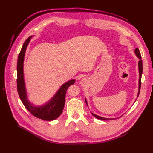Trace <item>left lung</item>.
<instances>
[{"label":"left lung","instance_id":"left-lung-1","mask_svg":"<svg viewBox=\"0 0 153 153\" xmlns=\"http://www.w3.org/2000/svg\"><path fill=\"white\" fill-rule=\"evenodd\" d=\"M135 54L136 55V56H137L139 59V61L138 62V66H139V91H138V94H137V97L139 95V92H140V89H141V76H142V72H143V62H142V60H141V54H140V52H139V50L137 48H136L135 49ZM85 100V102H86V105L88 106V105H87V100L86 99ZM91 114L95 116L96 118L97 119H99V120H114V118H104V117H101V116H99L98 115L92 113L91 112ZM121 117V116H120Z\"/></svg>","mask_w":153,"mask_h":153}]
</instances>
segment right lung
I'll use <instances>...</instances> for the list:
<instances>
[{
  "label": "right lung",
  "instance_id": "obj_1",
  "mask_svg": "<svg viewBox=\"0 0 153 153\" xmlns=\"http://www.w3.org/2000/svg\"><path fill=\"white\" fill-rule=\"evenodd\" d=\"M33 36H30L24 42L19 54L17 63V89L18 95L22 103L31 114L41 120L52 121L56 119L62 112L65 104V97L68 87L76 82L75 79L68 81L64 83L49 101L43 105L35 106L27 99L24 74V57L27 45Z\"/></svg>",
  "mask_w": 153,
  "mask_h": 153
}]
</instances>
